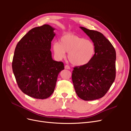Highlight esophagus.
<instances>
[{"label": "esophagus", "instance_id": "1", "mask_svg": "<svg viewBox=\"0 0 131 131\" xmlns=\"http://www.w3.org/2000/svg\"><path fill=\"white\" fill-rule=\"evenodd\" d=\"M65 69H67V70H70V67L69 66H68V65H65Z\"/></svg>", "mask_w": 131, "mask_h": 131}]
</instances>
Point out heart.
I'll return each instance as SVG.
<instances>
[{
    "label": "heart",
    "instance_id": "1",
    "mask_svg": "<svg viewBox=\"0 0 131 131\" xmlns=\"http://www.w3.org/2000/svg\"><path fill=\"white\" fill-rule=\"evenodd\" d=\"M54 56L60 60L68 53V59L74 66H83L88 64L95 53V46L92 41L84 39L75 34H67L62 36L60 43L52 46Z\"/></svg>",
    "mask_w": 131,
    "mask_h": 131
}]
</instances>
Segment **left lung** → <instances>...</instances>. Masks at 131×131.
Wrapping results in <instances>:
<instances>
[{"instance_id":"8db88e82","label":"left lung","mask_w":131,"mask_h":131,"mask_svg":"<svg viewBox=\"0 0 131 131\" xmlns=\"http://www.w3.org/2000/svg\"><path fill=\"white\" fill-rule=\"evenodd\" d=\"M95 46L92 59L86 65L74 68L72 78L78 97L85 101L104 97L116 77L115 48L103 34L80 26Z\"/></svg>"}]
</instances>
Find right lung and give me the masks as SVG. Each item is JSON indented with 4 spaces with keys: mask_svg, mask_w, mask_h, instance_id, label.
Wrapping results in <instances>:
<instances>
[{
    "mask_svg": "<svg viewBox=\"0 0 131 131\" xmlns=\"http://www.w3.org/2000/svg\"><path fill=\"white\" fill-rule=\"evenodd\" d=\"M54 30L48 24L34 27L15 48L13 73L21 91L34 98L49 97L54 91L59 73L64 70L63 62L52 58L50 49Z\"/></svg>",
    "mask_w": 131,
    "mask_h": 131,
    "instance_id": "add662e5",
    "label": "right lung"
}]
</instances>
